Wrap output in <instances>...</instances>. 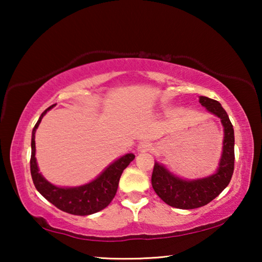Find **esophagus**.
Here are the masks:
<instances>
[{
  "instance_id": "esophagus-1",
  "label": "esophagus",
  "mask_w": 262,
  "mask_h": 262,
  "mask_svg": "<svg viewBox=\"0 0 262 262\" xmlns=\"http://www.w3.org/2000/svg\"><path fill=\"white\" fill-rule=\"evenodd\" d=\"M151 149H152V144L148 141L141 142V143L137 145V150H139V151H148V150H151Z\"/></svg>"
}]
</instances>
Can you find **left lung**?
<instances>
[{
    "mask_svg": "<svg viewBox=\"0 0 262 262\" xmlns=\"http://www.w3.org/2000/svg\"><path fill=\"white\" fill-rule=\"evenodd\" d=\"M199 101L208 112L221 119L224 127L223 152L215 173L196 180L181 179L162 164L155 163L151 176L154 190L166 205L178 209H195L214 200L229 185L234 168V133L228 113L217 100L201 96Z\"/></svg>",
    "mask_w": 262,
    "mask_h": 262,
    "instance_id": "obj_1",
    "label": "left lung"
}]
</instances>
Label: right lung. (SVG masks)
Returning a JSON list of instances; mask_svg holds the SVG:
<instances>
[{"label": "right lung", "mask_w": 262, "mask_h": 262, "mask_svg": "<svg viewBox=\"0 0 262 262\" xmlns=\"http://www.w3.org/2000/svg\"><path fill=\"white\" fill-rule=\"evenodd\" d=\"M52 105L41 113L39 120L35 123L32 130V140H31V176L33 184L39 193L47 201L54 205L60 210L68 212L72 215L86 216L95 214L97 211L103 210L107 207L115 196L118 190L119 180L125 168L135 158L134 154H126L117 161L108 165L101 173L91 183L78 186V187H57L47 181L41 173H39V168L35 159V130L41 122L43 115L47 111L53 108Z\"/></svg>", "instance_id": "right-lung-1"}]
</instances>
